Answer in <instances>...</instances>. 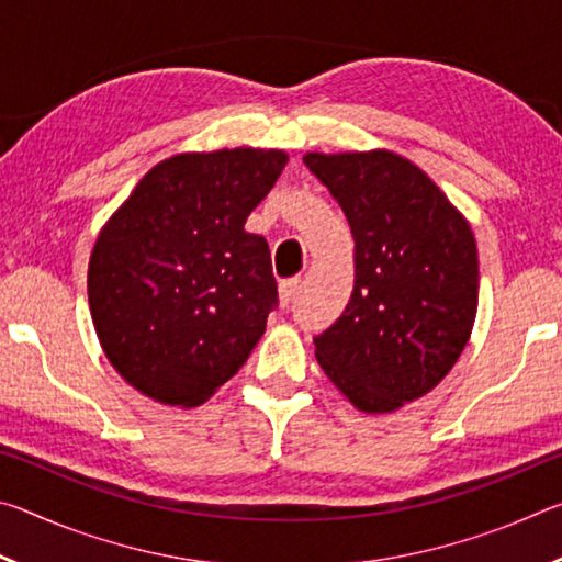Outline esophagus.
Here are the masks:
<instances>
[{"label": "esophagus", "mask_w": 562, "mask_h": 562, "mask_svg": "<svg viewBox=\"0 0 562 562\" xmlns=\"http://www.w3.org/2000/svg\"><path fill=\"white\" fill-rule=\"evenodd\" d=\"M300 278H290V280H282L280 282V302H282V307H288V304L292 302V297H294V292H297V288H300Z\"/></svg>", "instance_id": "34e87169"}]
</instances>
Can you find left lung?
<instances>
[{
    "instance_id": "8db88e82",
    "label": "left lung",
    "mask_w": 562,
    "mask_h": 562,
    "mask_svg": "<svg viewBox=\"0 0 562 562\" xmlns=\"http://www.w3.org/2000/svg\"><path fill=\"white\" fill-rule=\"evenodd\" d=\"M355 237V290L315 337L325 374L359 412L389 414L451 372L479 310V250L465 217L404 156L307 154Z\"/></svg>"
}]
</instances>
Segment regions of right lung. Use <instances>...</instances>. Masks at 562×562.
Here are the masks:
<instances>
[{
  "instance_id": "right-lung-1",
  "label": "right lung",
  "mask_w": 562,
  "mask_h": 562,
  "mask_svg": "<svg viewBox=\"0 0 562 562\" xmlns=\"http://www.w3.org/2000/svg\"><path fill=\"white\" fill-rule=\"evenodd\" d=\"M288 154L223 148L160 160L101 227L89 307L113 369L168 406L237 374L278 307L270 247L245 221Z\"/></svg>"
}]
</instances>
